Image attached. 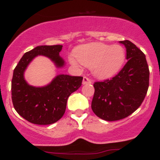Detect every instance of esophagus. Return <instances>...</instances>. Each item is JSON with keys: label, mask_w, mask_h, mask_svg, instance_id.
I'll list each match as a JSON object with an SVG mask.
<instances>
[{"label": "esophagus", "mask_w": 160, "mask_h": 160, "mask_svg": "<svg viewBox=\"0 0 160 160\" xmlns=\"http://www.w3.org/2000/svg\"><path fill=\"white\" fill-rule=\"evenodd\" d=\"M92 83V81L88 78L87 77H84L83 78V81H82V84L83 85H87V84H91Z\"/></svg>", "instance_id": "esophagus-1"}]
</instances>
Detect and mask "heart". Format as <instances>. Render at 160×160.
I'll return each mask as SVG.
<instances>
[{"label": "heart", "instance_id": "b5f03b06", "mask_svg": "<svg viewBox=\"0 0 160 160\" xmlns=\"http://www.w3.org/2000/svg\"><path fill=\"white\" fill-rule=\"evenodd\" d=\"M75 57L69 61L75 67L78 62L91 68L93 75L99 79H107L120 72L124 64L126 53L120 45L110 46L102 42H90L78 47L75 50Z\"/></svg>", "mask_w": 160, "mask_h": 160}]
</instances>
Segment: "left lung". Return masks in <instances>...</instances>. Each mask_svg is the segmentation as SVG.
Returning a JSON list of instances; mask_svg holds the SVG:
<instances>
[{
	"instance_id": "1",
	"label": "left lung",
	"mask_w": 160,
	"mask_h": 160,
	"mask_svg": "<svg viewBox=\"0 0 160 160\" xmlns=\"http://www.w3.org/2000/svg\"><path fill=\"white\" fill-rule=\"evenodd\" d=\"M120 43L125 47L128 62L111 79L93 85L92 110L107 121L124 119L134 113L143 102L149 84V70L143 52L129 40Z\"/></svg>"
}]
</instances>
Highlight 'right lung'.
Here are the masks:
<instances>
[{
    "mask_svg": "<svg viewBox=\"0 0 160 160\" xmlns=\"http://www.w3.org/2000/svg\"><path fill=\"white\" fill-rule=\"evenodd\" d=\"M61 45L38 46L22 56L13 72L12 99L17 113L28 122L39 125L51 124L64 115L69 96L78 89L83 78L68 75H58L42 87L28 85L24 73L36 57L45 56L56 68H61L65 62L59 53Z\"/></svg>",
    "mask_w": 160,
    "mask_h": 160,
    "instance_id": "obj_1",
    "label": "right lung"
}]
</instances>
